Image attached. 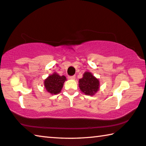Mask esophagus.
Segmentation results:
<instances>
[{
    "instance_id": "1",
    "label": "esophagus",
    "mask_w": 146,
    "mask_h": 146,
    "mask_svg": "<svg viewBox=\"0 0 146 146\" xmlns=\"http://www.w3.org/2000/svg\"><path fill=\"white\" fill-rule=\"evenodd\" d=\"M70 78L71 79V80H75V75L71 76H70Z\"/></svg>"
}]
</instances>
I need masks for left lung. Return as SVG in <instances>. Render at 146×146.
Returning <instances> with one entry per match:
<instances>
[{"mask_svg":"<svg viewBox=\"0 0 146 146\" xmlns=\"http://www.w3.org/2000/svg\"><path fill=\"white\" fill-rule=\"evenodd\" d=\"M78 86L80 91L86 95L93 96L100 88V81L92 73L86 71L82 78L79 79Z\"/></svg>","mask_w":146,"mask_h":146,"instance_id":"1","label":"left lung"}]
</instances>
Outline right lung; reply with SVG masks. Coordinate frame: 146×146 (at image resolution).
<instances>
[{
	"instance_id": "add662e5",
	"label": "right lung",
	"mask_w": 146,
	"mask_h": 146,
	"mask_svg": "<svg viewBox=\"0 0 146 146\" xmlns=\"http://www.w3.org/2000/svg\"><path fill=\"white\" fill-rule=\"evenodd\" d=\"M66 80L67 79L64 75L60 76L57 73H53L44 80V88L51 95H56L60 93Z\"/></svg>"
}]
</instances>
